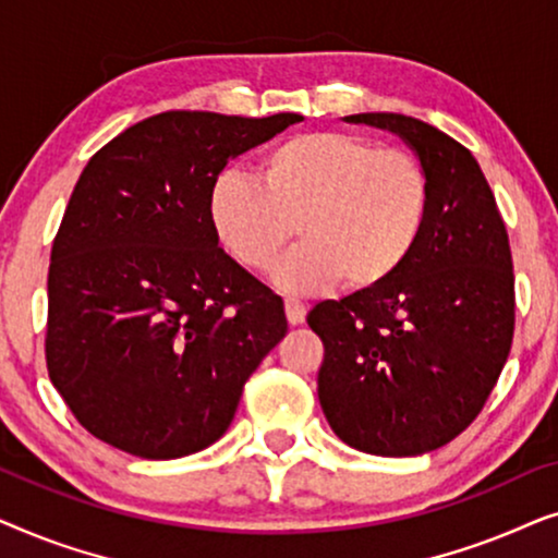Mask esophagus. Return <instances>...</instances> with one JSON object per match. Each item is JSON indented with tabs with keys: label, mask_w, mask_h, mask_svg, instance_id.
<instances>
[{
	"label": "esophagus",
	"mask_w": 558,
	"mask_h": 558,
	"mask_svg": "<svg viewBox=\"0 0 558 558\" xmlns=\"http://www.w3.org/2000/svg\"><path fill=\"white\" fill-rule=\"evenodd\" d=\"M284 312H287L289 325H294V327L302 325L304 317H307V307H304V302L292 300V296H289V300H284Z\"/></svg>",
	"instance_id": "esophagus-1"
}]
</instances>
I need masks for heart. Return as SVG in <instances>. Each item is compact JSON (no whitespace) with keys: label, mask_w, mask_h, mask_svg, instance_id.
Wrapping results in <instances>:
<instances>
[{"label":"heart","mask_w":558,"mask_h":558,"mask_svg":"<svg viewBox=\"0 0 558 558\" xmlns=\"http://www.w3.org/2000/svg\"><path fill=\"white\" fill-rule=\"evenodd\" d=\"M432 182L418 157L361 134L302 132L264 151L256 180L223 170L208 190V220L241 269L266 274L292 241L277 287L315 294L384 287L422 241Z\"/></svg>","instance_id":"1"}]
</instances>
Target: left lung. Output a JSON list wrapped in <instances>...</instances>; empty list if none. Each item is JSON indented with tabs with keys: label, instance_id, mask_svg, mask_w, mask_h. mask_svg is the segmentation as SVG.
I'll return each mask as SVG.
<instances>
[{
	"label": "left lung",
	"instance_id": "1",
	"mask_svg": "<svg viewBox=\"0 0 558 558\" xmlns=\"http://www.w3.org/2000/svg\"><path fill=\"white\" fill-rule=\"evenodd\" d=\"M399 134L432 182L414 256L384 287L319 302L307 325L325 345L317 396L345 445L380 457L445 447L483 411L515 325L513 258L477 159L403 113H355Z\"/></svg>",
	"mask_w": 558,
	"mask_h": 558
}]
</instances>
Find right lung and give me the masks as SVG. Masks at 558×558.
Returning <instances> with one entry per match:
<instances>
[{"label": "right lung", "instance_id": "add662e5", "mask_svg": "<svg viewBox=\"0 0 558 558\" xmlns=\"http://www.w3.org/2000/svg\"><path fill=\"white\" fill-rule=\"evenodd\" d=\"M296 121L165 111L88 159L52 241L45 361L96 439L174 460L231 426L287 317L218 246L208 190L228 159Z\"/></svg>", "mask_w": 558, "mask_h": 558}]
</instances>
